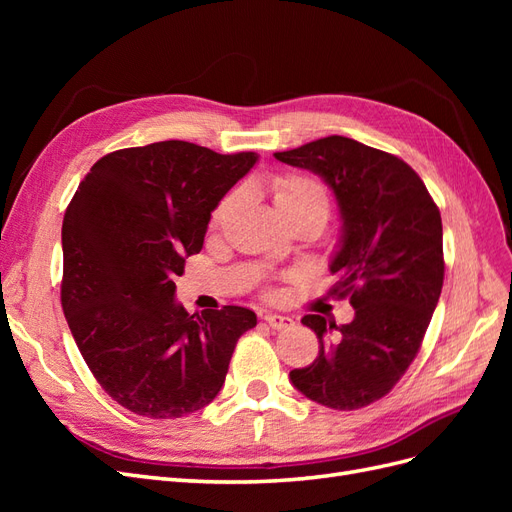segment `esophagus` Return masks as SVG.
Listing matches in <instances>:
<instances>
[{
    "label": "esophagus",
    "mask_w": 512,
    "mask_h": 512,
    "mask_svg": "<svg viewBox=\"0 0 512 512\" xmlns=\"http://www.w3.org/2000/svg\"><path fill=\"white\" fill-rule=\"evenodd\" d=\"M265 322L269 324L271 329H277V331L292 327V318L284 316V314H265Z\"/></svg>",
    "instance_id": "obj_1"
}]
</instances>
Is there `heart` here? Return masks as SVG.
Wrapping results in <instances>:
<instances>
[{
  "label": "heart",
  "instance_id": "b5f03b06",
  "mask_svg": "<svg viewBox=\"0 0 512 512\" xmlns=\"http://www.w3.org/2000/svg\"><path fill=\"white\" fill-rule=\"evenodd\" d=\"M273 198L277 209L290 211L301 207H316L320 211H329V192L322 181L305 173H286L273 181ZM237 194L226 196L215 209V222L226 218V213L235 205Z\"/></svg>",
  "mask_w": 512,
  "mask_h": 512
}]
</instances>
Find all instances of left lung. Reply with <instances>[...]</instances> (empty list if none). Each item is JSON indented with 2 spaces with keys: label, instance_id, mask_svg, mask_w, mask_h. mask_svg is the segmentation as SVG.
<instances>
[{
  "label": "left lung",
  "instance_id": "8db88e82",
  "mask_svg": "<svg viewBox=\"0 0 512 512\" xmlns=\"http://www.w3.org/2000/svg\"><path fill=\"white\" fill-rule=\"evenodd\" d=\"M275 158L307 168L333 190L342 239L331 260L337 299L354 318L303 316L320 342L316 361L290 380L316 404L359 410L389 393L423 344L444 282L442 218L423 179L397 156L327 136Z\"/></svg>",
  "mask_w": 512,
  "mask_h": 512
}]
</instances>
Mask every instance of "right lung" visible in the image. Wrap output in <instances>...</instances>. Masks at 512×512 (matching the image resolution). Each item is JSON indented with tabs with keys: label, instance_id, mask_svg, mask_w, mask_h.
Wrapping results in <instances>:
<instances>
[{
	"label": "right lung",
	"instance_id": "add662e5",
	"mask_svg": "<svg viewBox=\"0 0 512 512\" xmlns=\"http://www.w3.org/2000/svg\"><path fill=\"white\" fill-rule=\"evenodd\" d=\"M256 160L185 141L119 149L70 200L61 307L98 384L138 416L181 418L211 404L239 337L256 327L239 305L190 316L173 282L203 250L211 211Z\"/></svg>",
	"mask_w": 512,
	"mask_h": 512
}]
</instances>
